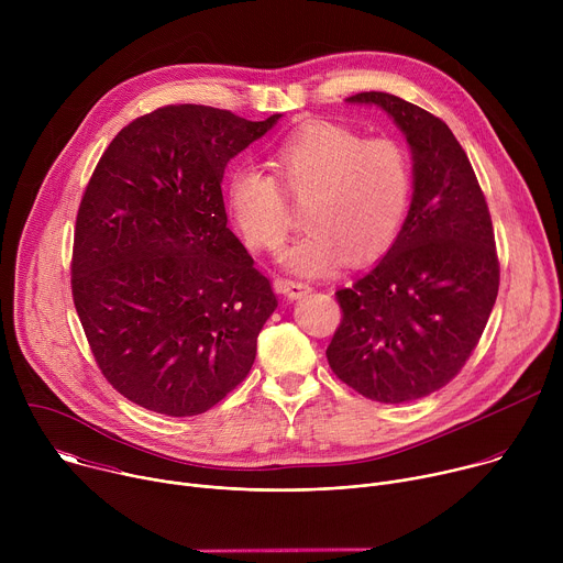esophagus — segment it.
Instances as JSON below:
<instances>
[{"instance_id":"34e87169","label":"esophagus","mask_w":563,"mask_h":563,"mask_svg":"<svg viewBox=\"0 0 563 563\" xmlns=\"http://www.w3.org/2000/svg\"><path fill=\"white\" fill-rule=\"evenodd\" d=\"M276 289H278L280 294H285L289 300H296V298H300V296H305V294L311 291V287H309L307 283L287 280V278H278V280H276Z\"/></svg>"}]
</instances>
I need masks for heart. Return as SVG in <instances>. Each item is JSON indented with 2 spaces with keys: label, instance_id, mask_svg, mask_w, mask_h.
Returning <instances> with one entry per match:
<instances>
[{
  "label": "heart",
  "instance_id": "heart-1",
  "mask_svg": "<svg viewBox=\"0 0 563 563\" xmlns=\"http://www.w3.org/2000/svg\"><path fill=\"white\" fill-rule=\"evenodd\" d=\"M287 194L305 202L298 243L280 254L298 276H325L350 258H380L404 229L412 198L408 151L396 140L369 137L313 122L287 135L272 153ZM227 213L254 252H276L289 229V209L278 180L254 165H235L222 180Z\"/></svg>",
  "mask_w": 563,
  "mask_h": 563
}]
</instances>
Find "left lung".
<instances>
[{"instance_id": "1", "label": "left lung", "mask_w": 563, "mask_h": 563, "mask_svg": "<svg viewBox=\"0 0 563 563\" xmlns=\"http://www.w3.org/2000/svg\"><path fill=\"white\" fill-rule=\"evenodd\" d=\"M378 107L412 153V200L394 245L352 287L328 361L378 404H410L448 385L486 330L499 291L495 231L470 159L448 124L383 91Z\"/></svg>"}]
</instances>
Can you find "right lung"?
Masks as SVG:
<instances>
[{
    "label": "right lung",
    "mask_w": 563,
    "mask_h": 563,
    "mask_svg": "<svg viewBox=\"0 0 563 563\" xmlns=\"http://www.w3.org/2000/svg\"><path fill=\"white\" fill-rule=\"evenodd\" d=\"M280 118L157 109L113 137L85 191L75 309L107 380L151 412L202 415L254 365L278 300L227 227L220 185Z\"/></svg>",
    "instance_id": "add662e5"
}]
</instances>
